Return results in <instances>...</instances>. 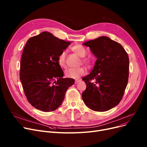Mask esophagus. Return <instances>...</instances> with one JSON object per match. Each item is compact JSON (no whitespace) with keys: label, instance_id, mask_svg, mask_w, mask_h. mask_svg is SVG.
<instances>
[{"label":"esophagus","instance_id":"obj_1","mask_svg":"<svg viewBox=\"0 0 147 147\" xmlns=\"http://www.w3.org/2000/svg\"><path fill=\"white\" fill-rule=\"evenodd\" d=\"M80 81V80H79V79H77V80H75V82H74V83H75V84H78Z\"/></svg>","mask_w":147,"mask_h":147}]
</instances>
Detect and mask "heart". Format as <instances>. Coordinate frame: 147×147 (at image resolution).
<instances>
[{"label": "heart", "instance_id": "1", "mask_svg": "<svg viewBox=\"0 0 147 147\" xmlns=\"http://www.w3.org/2000/svg\"><path fill=\"white\" fill-rule=\"evenodd\" d=\"M71 50L79 57L83 58L82 62L83 64L87 67H90L92 64V61L90 59L88 58H84L86 55V50L81 45H76L73 46ZM66 53L65 51L62 52L58 58V64L61 67L65 68L66 67V61H65ZM86 73V70L83 67H80L78 68H71L65 71V74L66 77L71 79H78L80 76L84 75Z\"/></svg>", "mask_w": 147, "mask_h": 147}]
</instances>
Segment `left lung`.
Returning <instances> with one entry per match:
<instances>
[{"mask_svg":"<svg viewBox=\"0 0 147 147\" xmlns=\"http://www.w3.org/2000/svg\"><path fill=\"white\" fill-rule=\"evenodd\" d=\"M83 45L89 47L97 59L90 73L82 79L86 84L82 99L92 110H109L119 104L127 86L128 55L120 43L105 36Z\"/></svg>","mask_w":147,"mask_h":147,"instance_id":"8db88e82","label":"left lung"}]
</instances>
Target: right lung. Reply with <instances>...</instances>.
Here are the masks:
<instances>
[{
    "label": "right lung",
    "instance_id": "obj_1",
    "mask_svg": "<svg viewBox=\"0 0 147 147\" xmlns=\"http://www.w3.org/2000/svg\"><path fill=\"white\" fill-rule=\"evenodd\" d=\"M69 42L43 32L30 38L23 50L20 80L28 102L36 109L50 112L61 105L74 80L63 78L58 58Z\"/></svg>",
    "mask_w": 147,
    "mask_h": 147
}]
</instances>
